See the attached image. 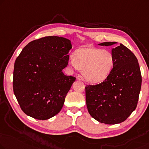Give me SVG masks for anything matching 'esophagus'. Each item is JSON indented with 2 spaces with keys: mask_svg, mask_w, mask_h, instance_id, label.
Instances as JSON below:
<instances>
[{
  "mask_svg": "<svg viewBox=\"0 0 149 149\" xmlns=\"http://www.w3.org/2000/svg\"><path fill=\"white\" fill-rule=\"evenodd\" d=\"M77 79H78V80H81V81L84 80L83 77L81 76V75H78V76H77Z\"/></svg>",
  "mask_w": 149,
  "mask_h": 149,
  "instance_id": "esophagus-1",
  "label": "esophagus"
}]
</instances>
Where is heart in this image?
Wrapping results in <instances>:
<instances>
[{
  "mask_svg": "<svg viewBox=\"0 0 149 149\" xmlns=\"http://www.w3.org/2000/svg\"><path fill=\"white\" fill-rule=\"evenodd\" d=\"M114 63L112 52L92 47L77 49L74 53V59L69 61L71 67L82 70L86 80L93 84L105 80L110 74Z\"/></svg>",
  "mask_w": 149,
  "mask_h": 149,
  "instance_id": "1",
  "label": "heart"
}]
</instances>
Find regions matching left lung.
Returning a JSON list of instances; mask_svg holds the SVG:
<instances>
[{"label": "left lung", "instance_id": "obj_1", "mask_svg": "<svg viewBox=\"0 0 149 149\" xmlns=\"http://www.w3.org/2000/svg\"><path fill=\"white\" fill-rule=\"evenodd\" d=\"M116 42H104L109 46ZM114 66L107 78L97 85L86 87L89 114L107 124L123 123L136 109L141 92L142 76L136 57L123 44L113 48Z\"/></svg>", "mask_w": 149, "mask_h": 149}]
</instances>
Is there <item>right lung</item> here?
Returning <instances> with one entry per match:
<instances>
[{"label": "right lung", "instance_id": "1", "mask_svg": "<svg viewBox=\"0 0 149 149\" xmlns=\"http://www.w3.org/2000/svg\"><path fill=\"white\" fill-rule=\"evenodd\" d=\"M72 46L71 41L48 36L29 43L17 57L13 72V92L21 110L37 120L60 112L75 77L64 75Z\"/></svg>", "mask_w": 149, "mask_h": 149}]
</instances>
